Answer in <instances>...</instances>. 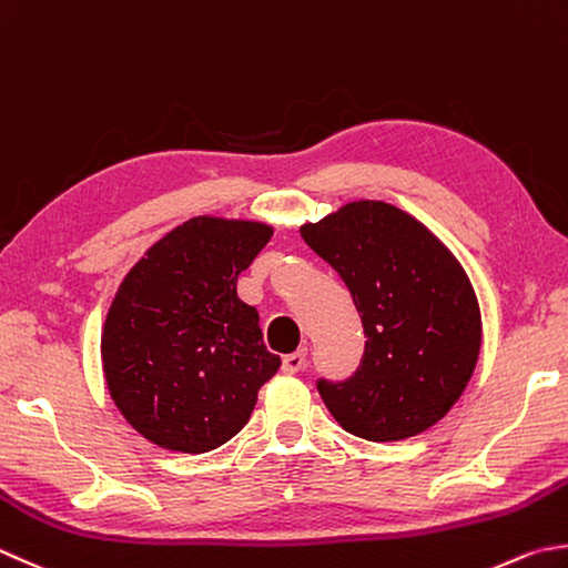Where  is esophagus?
I'll use <instances>...</instances> for the list:
<instances>
[{
    "mask_svg": "<svg viewBox=\"0 0 568 568\" xmlns=\"http://www.w3.org/2000/svg\"><path fill=\"white\" fill-rule=\"evenodd\" d=\"M304 366H306V348L296 351V353H288V356H284V363H282L284 373H298V371H304Z\"/></svg>",
    "mask_w": 568,
    "mask_h": 568,
    "instance_id": "esophagus-1",
    "label": "esophagus"
}]
</instances>
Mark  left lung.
<instances>
[{
  "label": "left lung",
  "instance_id": "obj_1",
  "mask_svg": "<svg viewBox=\"0 0 568 568\" xmlns=\"http://www.w3.org/2000/svg\"><path fill=\"white\" fill-rule=\"evenodd\" d=\"M304 242L348 286L366 334L351 378L316 388L346 433L405 440L443 420L467 388L483 344L475 288L455 254L408 212L348 202Z\"/></svg>",
  "mask_w": 568,
  "mask_h": 568
}]
</instances>
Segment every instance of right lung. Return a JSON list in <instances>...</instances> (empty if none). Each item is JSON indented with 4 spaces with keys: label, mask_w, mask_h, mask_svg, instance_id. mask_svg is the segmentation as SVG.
I'll return each instance as SVG.
<instances>
[{
    "label": "right lung",
    "mask_w": 568,
    "mask_h": 568,
    "mask_svg": "<svg viewBox=\"0 0 568 568\" xmlns=\"http://www.w3.org/2000/svg\"><path fill=\"white\" fill-rule=\"evenodd\" d=\"M272 234L262 222L192 217L118 286L101 336L103 373L115 408L145 440L200 455L247 425L282 358L266 351L237 276Z\"/></svg>",
    "instance_id": "right-lung-1"
}]
</instances>
